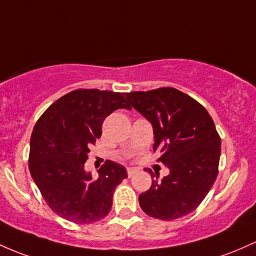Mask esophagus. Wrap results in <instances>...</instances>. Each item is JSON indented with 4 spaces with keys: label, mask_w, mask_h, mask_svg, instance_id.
<instances>
[{
    "label": "esophagus",
    "mask_w": 256,
    "mask_h": 256,
    "mask_svg": "<svg viewBox=\"0 0 256 256\" xmlns=\"http://www.w3.org/2000/svg\"><path fill=\"white\" fill-rule=\"evenodd\" d=\"M134 172H136V169H134V168H128V178L134 176Z\"/></svg>",
    "instance_id": "esophagus-1"
}]
</instances>
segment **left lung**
Wrapping results in <instances>:
<instances>
[{
	"instance_id": "obj_1",
	"label": "left lung",
	"mask_w": 256,
	"mask_h": 256,
	"mask_svg": "<svg viewBox=\"0 0 256 256\" xmlns=\"http://www.w3.org/2000/svg\"><path fill=\"white\" fill-rule=\"evenodd\" d=\"M126 100L152 124L154 152L170 174L138 196L152 218L170 221L186 216L203 202L218 176L221 138L203 106L172 87L130 92Z\"/></svg>"
}]
</instances>
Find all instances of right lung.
Here are the masks:
<instances>
[{"label": "right lung", "instance_id": "1", "mask_svg": "<svg viewBox=\"0 0 256 256\" xmlns=\"http://www.w3.org/2000/svg\"><path fill=\"white\" fill-rule=\"evenodd\" d=\"M131 109L124 94L75 90L56 100L41 115L30 138L29 170L48 206L75 224L106 218L115 187L128 178L112 160L92 178L85 170L90 147L102 134V124L116 109Z\"/></svg>", "mask_w": 256, "mask_h": 256}]
</instances>
